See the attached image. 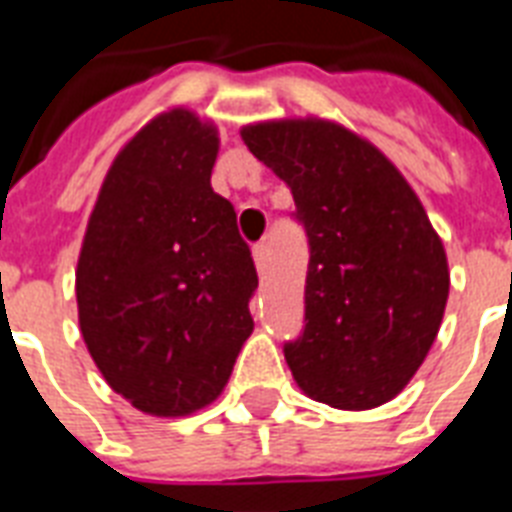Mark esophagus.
Wrapping results in <instances>:
<instances>
[{
	"instance_id": "1",
	"label": "esophagus",
	"mask_w": 512,
	"mask_h": 512,
	"mask_svg": "<svg viewBox=\"0 0 512 512\" xmlns=\"http://www.w3.org/2000/svg\"><path fill=\"white\" fill-rule=\"evenodd\" d=\"M252 255H255L257 271H263L265 265H268V241H260V244H255Z\"/></svg>"
}]
</instances>
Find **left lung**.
Here are the masks:
<instances>
[{
	"mask_svg": "<svg viewBox=\"0 0 512 512\" xmlns=\"http://www.w3.org/2000/svg\"><path fill=\"white\" fill-rule=\"evenodd\" d=\"M241 138L295 196L311 260L305 327L284 345L297 385L337 409L398 396L444 319L449 265L417 193L369 140L324 119Z\"/></svg>",
	"mask_w": 512,
	"mask_h": 512,
	"instance_id": "obj_1",
	"label": "left lung"
}]
</instances>
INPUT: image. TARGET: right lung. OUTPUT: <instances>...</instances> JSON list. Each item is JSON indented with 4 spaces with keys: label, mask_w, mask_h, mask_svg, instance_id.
I'll list each match as a JSON object with an SVG mask.
<instances>
[{
    "label": "right lung",
    "mask_w": 512,
    "mask_h": 512,
    "mask_svg": "<svg viewBox=\"0 0 512 512\" xmlns=\"http://www.w3.org/2000/svg\"><path fill=\"white\" fill-rule=\"evenodd\" d=\"M217 143L185 108L151 119L111 164L76 265L92 361L154 417L212 404L255 329L252 252L209 185Z\"/></svg>",
    "instance_id": "right-lung-1"
}]
</instances>
